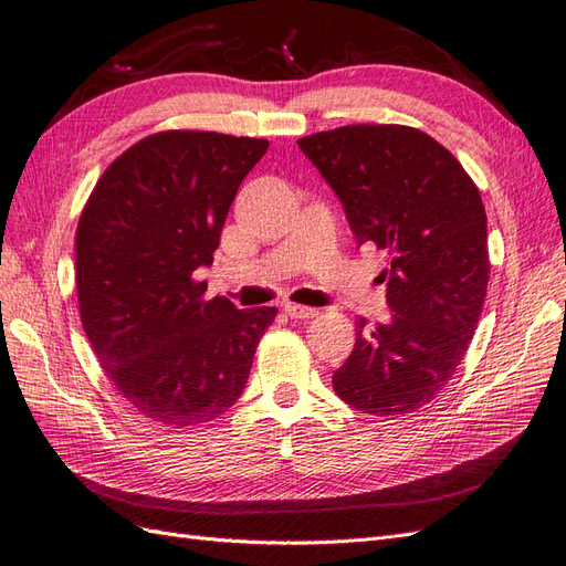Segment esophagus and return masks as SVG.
I'll return each mask as SVG.
<instances>
[{"label":"esophagus","instance_id":"34e87169","mask_svg":"<svg viewBox=\"0 0 566 566\" xmlns=\"http://www.w3.org/2000/svg\"><path fill=\"white\" fill-rule=\"evenodd\" d=\"M284 313L294 319H311L317 315L315 308H308V305H298V303H284Z\"/></svg>","mask_w":566,"mask_h":566}]
</instances>
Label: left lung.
Wrapping results in <instances>:
<instances>
[{
    "label": "left lung",
    "instance_id": "left-lung-1",
    "mask_svg": "<svg viewBox=\"0 0 566 566\" xmlns=\"http://www.w3.org/2000/svg\"><path fill=\"white\" fill-rule=\"evenodd\" d=\"M342 199L358 244L391 265L389 325L355 322L336 396L375 417L415 412L455 375L489 289L486 211L479 187L443 144L408 125H344L298 139Z\"/></svg>",
    "mask_w": 566,
    "mask_h": 566
}]
</instances>
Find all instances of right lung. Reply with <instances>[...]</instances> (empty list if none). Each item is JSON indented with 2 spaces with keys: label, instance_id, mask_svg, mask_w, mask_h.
<instances>
[{
  "label": "right lung",
  "instance_id": "1",
  "mask_svg": "<svg viewBox=\"0 0 566 566\" xmlns=\"http://www.w3.org/2000/svg\"><path fill=\"white\" fill-rule=\"evenodd\" d=\"M268 139L166 130L104 170L75 232L83 329L130 406L166 427L213 422L241 396L277 308L237 311L193 280Z\"/></svg>",
  "mask_w": 566,
  "mask_h": 566
}]
</instances>
